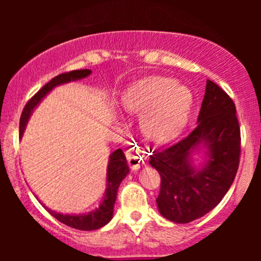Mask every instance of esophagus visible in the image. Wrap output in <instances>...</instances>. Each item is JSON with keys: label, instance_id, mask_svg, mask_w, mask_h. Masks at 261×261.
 Listing matches in <instances>:
<instances>
[{"label": "esophagus", "instance_id": "1", "mask_svg": "<svg viewBox=\"0 0 261 261\" xmlns=\"http://www.w3.org/2000/svg\"><path fill=\"white\" fill-rule=\"evenodd\" d=\"M126 158L128 162V166L133 169H139L145 164L147 160V152H143L140 148H130L126 152Z\"/></svg>", "mask_w": 261, "mask_h": 261}]
</instances>
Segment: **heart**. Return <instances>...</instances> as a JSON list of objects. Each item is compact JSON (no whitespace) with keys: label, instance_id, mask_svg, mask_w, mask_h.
<instances>
[{"label":"heart","instance_id":"1","mask_svg":"<svg viewBox=\"0 0 261 261\" xmlns=\"http://www.w3.org/2000/svg\"><path fill=\"white\" fill-rule=\"evenodd\" d=\"M121 109L140 115V127L149 141L167 143L178 137L189 120L193 94L175 80L149 76L125 89Z\"/></svg>","mask_w":261,"mask_h":261}]
</instances>
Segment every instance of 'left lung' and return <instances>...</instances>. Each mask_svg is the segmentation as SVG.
<instances>
[{
	"label": "left lung",
	"mask_w": 261,
	"mask_h": 261,
	"mask_svg": "<svg viewBox=\"0 0 261 261\" xmlns=\"http://www.w3.org/2000/svg\"><path fill=\"white\" fill-rule=\"evenodd\" d=\"M199 154L204 161L196 166ZM239 154L241 128L234 103L207 80L195 130L149 157L148 163L161 174L155 201L162 216L175 223H189L208 214L234 180Z\"/></svg>",
	"instance_id": "left-lung-1"
}]
</instances>
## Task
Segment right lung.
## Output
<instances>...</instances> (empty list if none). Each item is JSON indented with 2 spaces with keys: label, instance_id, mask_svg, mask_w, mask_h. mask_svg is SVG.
Instances as JSON below:
<instances>
[{
  "label": "right lung",
  "instance_id": "add662e5",
  "mask_svg": "<svg viewBox=\"0 0 261 261\" xmlns=\"http://www.w3.org/2000/svg\"><path fill=\"white\" fill-rule=\"evenodd\" d=\"M92 73L91 70H76L72 72L62 73L59 76L54 77V79L47 82L43 88L39 91L31 100L27 103V106L23 109L22 116H20L19 122V137L22 139L23 134H24L27 124H28L29 119H31L33 112L41 100L53 91L58 86L66 85V83L74 82V81H80L88 77ZM130 168L127 166L126 157H125L122 149H116L113 153L109 155V162H108V168H107V188L106 193H104L103 199L99 203V207L92 210V211L86 212V214L80 215H70V214H61V212H56L54 210L46 207L44 203L45 210L53 215L56 220L60 221L61 223L66 224V226L71 227V228H76L80 230H94L99 229L100 227L106 226L108 222L113 218L114 214V203L116 200V194H118V189L120 182L126 178ZM40 202V201H39Z\"/></svg>",
  "mask_w": 261,
  "mask_h": 261
}]
</instances>
